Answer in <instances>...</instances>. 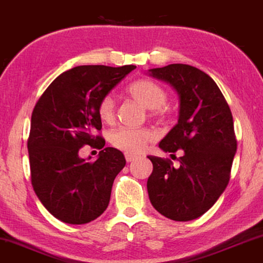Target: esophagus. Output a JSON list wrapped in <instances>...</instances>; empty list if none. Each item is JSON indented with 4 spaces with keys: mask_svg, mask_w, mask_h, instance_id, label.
I'll return each instance as SVG.
<instances>
[{
    "mask_svg": "<svg viewBox=\"0 0 263 263\" xmlns=\"http://www.w3.org/2000/svg\"><path fill=\"white\" fill-rule=\"evenodd\" d=\"M138 156H135V155H130V154H125V160L126 162H132L134 161L135 158H137Z\"/></svg>",
    "mask_w": 263,
    "mask_h": 263,
    "instance_id": "esophagus-1",
    "label": "esophagus"
}]
</instances>
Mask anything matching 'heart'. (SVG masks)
Listing matches in <instances>:
<instances>
[{
  "label": "heart",
  "instance_id": "heart-1",
  "mask_svg": "<svg viewBox=\"0 0 263 263\" xmlns=\"http://www.w3.org/2000/svg\"><path fill=\"white\" fill-rule=\"evenodd\" d=\"M128 93L146 108L152 109L154 115L166 116L168 108L164 106L167 92L161 85L148 79L135 80L128 86ZM99 116L103 122L112 123L116 118V99L107 93L100 100ZM156 139L155 133L148 128H118L109 134V142L113 147L125 154H139L148 142Z\"/></svg>",
  "mask_w": 263,
  "mask_h": 263
}]
</instances>
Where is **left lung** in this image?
<instances>
[{
  "mask_svg": "<svg viewBox=\"0 0 263 263\" xmlns=\"http://www.w3.org/2000/svg\"><path fill=\"white\" fill-rule=\"evenodd\" d=\"M179 95V118L160 142L170 158L147 156L154 171L147 179L148 197L161 215L178 222L199 218L215 205L231 179L236 138L233 116L217 84L205 72L187 64L150 69Z\"/></svg>",
  "mask_w": 263,
  "mask_h": 263,
  "instance_id": "left-lung-1",
  "label": "left lung"
}]
</instances>
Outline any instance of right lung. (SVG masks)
I'll use <instances>...</instances> for the list:
<instances>
[{
    "mask_svg": "<svg viewBox=\"0 0 263 263\" xmlns=\"http://www.w3.org/2000/svg\"><path fill=\"white\" fill-rule=\"evenodd\" d=\"M137 66H79L58 76L37 100L28 138L31 184L41 203L57 219L85 224L109 203L113 181L125 166L124 155L105 146L99 103ZM85 144L101 149L87 162Z\"/></svg>",
    "mask_w": 263,
    "mask_h": 263,
    "instance_id": "right-lung-1",
    "label": "right lung"
}]
</instances>
